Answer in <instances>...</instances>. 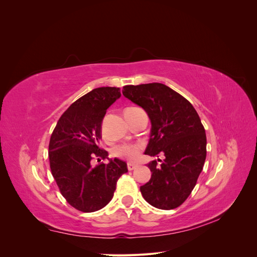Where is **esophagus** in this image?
Wrapping results in <instances>:
<instances>
[{"instance_id":"1","label":"esophagus","mask_w":257,"mask_h":257,"mask_svg":"<svg viewBox=\"0 0 257 257\" xmlns=\"http://www.w3.org/2000/svg\"><path fill=\"white\" fill-rule=\"evenodd\" d=\"M137 167V164H134V163H127V169L128 170H134Z\"/></svg>"}]
</instances>
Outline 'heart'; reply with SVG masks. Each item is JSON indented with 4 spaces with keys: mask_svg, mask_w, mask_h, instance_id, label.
<instances>
[{
    "mask_svg": "<svg viewBox=\"0 0 257 257\" xmlns=\"http://www.w3.org/2000/svg\"><path fill=\"white\" fill-rule=\"evenodd\" d=\"M142 146L138 144H131V145H121L118 146L113 150L115 157L121 159H126L128 161H134L141 153Z\"/></svg>",
    "mask_w": 257,
    "mask_h": 257,
    "instance_id": "1",
    "label": "heart"
}]
</instances>
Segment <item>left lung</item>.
<instances>
[{
    "mask_svg": "<svg viewBox=\"0 0 257 257\" xmlns=\"http://www.w3.org/2000/svg\"><path fill=\"white\" fill-rule=\"evenodd\" d=\"M123 95L142 106L151 120V135L145 154L164 153V161L148 164L149 182L141 186L151 206L170 210L181 206L195 188L207 154L204 125L195 108L167 85L153 82L125 85Z\"/></svg>",
    "mask_w": 257,
    "mask_h": 257,
    "instance_id": "1",
    "label": "left lung"
}]
</instances>
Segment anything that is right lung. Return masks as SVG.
<instances>
[{
	"instance_id": "obj_1",
	"label": "right lung",
	"mask_w": 257,
	"mask_h": 257,
	"mask_svg": "<svg viewBox=\"0 0 257 257\" xmlns=\"http://www.w3.org/2000/svg\"><path fill=\"white\" fill-rule=\"evenodd\" d=\"M120 96V88L92 90L67 108L51 134V174L67 203L81 212L104 208L113 197L118 179L127 173L121 160L103 163L108 152L98 146L106 111ZM93 159L97 166L91 165Z\"/></svg>"
}]
</instances>
